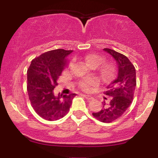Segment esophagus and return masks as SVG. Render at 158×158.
Returning a JSON list of instances; mask_svg holds the SVG:
<instances>
[{"label":"esophagus","instance_id":"1","mask_svg":"<svg viewBox=\"0 0 158 158\" xmlns=\"http://www.w3.org/2000/svg\"><path fill=\"white\" fill-rule=\"evenodd\" d=\"M83 96H84V97L86 98L87 99H88V100H91V99H93V97H90V96H89V95H86V94H83Z\"/></svg>","mask_w":158,"mask_h":158}]
</instances>
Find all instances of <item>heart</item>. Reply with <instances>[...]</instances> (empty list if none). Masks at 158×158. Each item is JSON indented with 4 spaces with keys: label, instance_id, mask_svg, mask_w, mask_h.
I'll return each mask as SVG.
<instances>
[{
    "label": "heart",
    "instance_id": "heart-1",
    "mask_svg": "<svg viewBox=\"0 0 158 158\" xmlns=\"http://www.w3.org/2000/svg\"><path fill=\"white\" fill-rule=\"evenodd\" d=\"M85 62L90 67H97L102 63V59L99 56L96 54H88L85 58ZM112 73V69L110 66L103 67L100 71L101 77L104 79H108ZM97 84V81L95 79H88V80L81 83V87L85 90H89L92 86Z\"/></svg>",
    "mask_w": 158,
    "mask_h": 158
}]
</instances>
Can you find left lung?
<instances>
[{
	"instance_id": "8db88e82",
	"label": "left lung",
	"mask_w": 158,
	"mask_h": 158,
	"mask_svg": "<svg viewBox=\"0 0 158 158\" xmlns=\"http://www.w3.org/2000/svg\"><path fill=\"white\" fill-rule=\"evenodd\" d=\"M117 63L114 79L106 87L105 94L110 97L109 102H103V108L93 116L102 123H111L120 117L133 100L136 88V70L126 56L111 49H103Z\"/></svg>"
}]
</instances>
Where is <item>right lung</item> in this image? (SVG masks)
I'll use <instances>...</instances> for the list:
<instances>
[{"label": "right lung", "instance_id": "add662e5", "mask_svg": "<svg viewBox=\"0 0 158 158\" xmlns=\"http://www.w3.org/2000/svg\"><path fill=\"white\" fill-rule=\"evenodd\" d=\"M73 50L56 49L41 54L31 61L27 70V92L32 108L41 117L54 121L64 117L77 94H54L67 61Z\"/></svg>", "mask_w": 158, "mask_h": 158}]
</instances>
